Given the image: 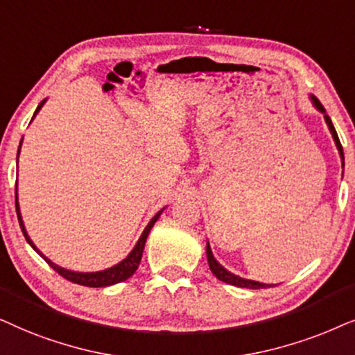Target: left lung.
<instances>
[{"label":"left lung","instance_id":"obj_1","mask_svg":"<svg viewBox=\"0 0 355 355\" xmlns=\"http://www.w3.org/2000/svg\"><path fill=\"white\" fill-rule=\"evenodd\" d=\"M310 101H311V103H313V107L316 108V110L323 113L324 121H326V125H328L329 133H331V136H333L334 144H336V148H338V150H339V155H341L343 167H344V153H343V146H341V141H339V138H338L336 130H334L331 118H329L328 115H326L324 107L321 105V102L318 101V98H316L315 96H310ZM206 254H207V263H209L211 271H212V274H214V276H216L217 279H219V281H222V282H227V284L235 286V287H245V289H264V287H271V284H263V282H258V281L243 279V277L235 276V274H232L230 271H227V269H225L224 266H222V264L217 263V259L214 258V254H212V250H211V247H209V242L206 243ZM272 286H274V284H272Z\"/></svg>","mask_w":355,"mask_h":355}]
</instances>
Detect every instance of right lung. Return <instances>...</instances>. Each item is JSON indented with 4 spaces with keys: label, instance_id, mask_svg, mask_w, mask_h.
<instances>
[{
    "label": "right lung",
    "instance_id": "1",
    "mask_svg": "<svg viewBox=\"0 0 355 355\" xmlns=\"http://www.w3.org/2000/svg\"><path fill=\"white\" fill-rule=\"evenodd\" d=\"M45 102H46V98H44V101L39 103V107H37L34 116H32V120H34L37 113L40 112V108L44 107ZM21 144H22V139H21ZM21 144H19V150H17V160H19V153H21ZM164 209H165V207H164ZM164 209H160L157 214H155L153 219L149 220V224L146 225V229L143 230V234H141L138 243L135 245V248L131 250L130 254L125 259H121V261L118 263V264H115V266L103 269V271L78 272V271H71V269H64V268L58 266V264H55L53 261H51V259L46 258L45 254L42 253L39 248L35 247L34 242H32L31 237H29V234H27V230H26V225H24V220H22V216H21V209H19L17 183H16V211H17V219H19V225H21V230H22L24 237H26V240H27V243H29L31 247L34 248L35 252L39 253L40 257L44 258L45 261L49 263L50 266L55 269L56 272L60 274V276H63L64 279L74 282V284H81V286H87V287H107V286H113V284H118V282H121V281H126V279H128V277L133 276V274L136 272V269H138V266H139L141 258H143L144 245H146V240H148V235L150 232V229H153L155 222H157V219L160 217V214H162V212H164Z\"/></svg>",
    "mask_w": 355,
    "mask_h": 355
}]
</instances>
